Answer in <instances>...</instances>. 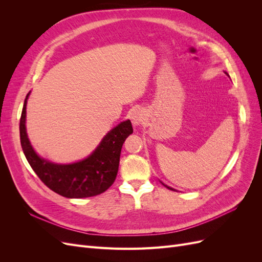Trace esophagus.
Returning a JSON list of instances; mask_svg holds the SVG:
<instances>
[{
  "mask_svg": "<svg viewBox=\"0 0 262 262\" xmlns=\"http://www.w3.org/2000/svg\"><path fill=\"white\" fill-rule=\"evenodd\" d=\"M129 118H130V120H131V122H132V124L134 126L140 125L144 120L143 110L140 109V108H136V109L131 110V113L129 115Z\"/></svg>",
  "mask_w": 262,
  "mask_h": 262,
  "instance_id": "esophagus-1",
  "label": "esophagus"
}]
</instances>
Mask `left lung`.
<instances>
[{"label": "left lung", "instance_id": "obj_1", "mask_svg": "<svg viewBox=\"0 0 262 262\" xmlns=\"http://www.w3.org/2000/svg\"><path fill=\"white\" fill-rule=\"evenodd\" d=\"M225 74H226V75H227V76L229 77V75H228V73H227V72H225ZM161 182H162V181H161ZM162 184H163V182H162ZM163 185H164V184H163ZM164 186H165L166 188H168L169 190H172V191H176V190H175V189H172V188H170V187H168V186H166V185H164Z\"/></svg>", "mask_w": 262, "mask_h": 262}]
</instances>
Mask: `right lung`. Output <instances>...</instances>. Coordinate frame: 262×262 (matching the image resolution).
<instances>
[{
	"mask_svg": "<svg viewBox=\"0 0 262 262\" xmlns=\"http://www.w3.org/2000/svg\"><path fill=\"white\" fill-rule=\"evenodd\" d=\"M24 101L19 122L20 144L31 168L52 191L70 199L100 194L114 184L125 139L132 134L130 120L119 123L102 138L93 153L72 164H57L39 156L30 144L26 131V106Z\"/></svg>",
	"mask_w": 262,
	"mask_h": 262,
	"instance_id": "obj_1",
	"label": "right lung"
}]
</instances>
